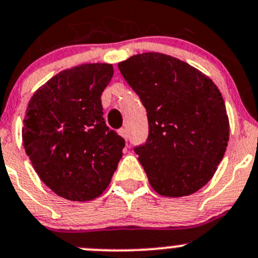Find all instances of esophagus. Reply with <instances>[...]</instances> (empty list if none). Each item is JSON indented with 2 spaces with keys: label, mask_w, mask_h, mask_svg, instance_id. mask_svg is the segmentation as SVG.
<instances>
[{
  "label": "esophagus",
  "mask_w": 258,
  "mask_h": 258,
  "mask_svg": "<svg viewBox=\"0 0 258 258\" xmlns=\"http://www.w3.org/2000/svg\"><path fill=\"white\" fill-rule=\"evenodd\" d=\"M118 134H119V136L123 137L124 140L128 139V132H127L126 128H119V130H118Z\"/></svg>",
  "instance_id": "obj_1"
}]
</instances>
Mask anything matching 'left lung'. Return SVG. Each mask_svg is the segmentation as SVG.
<instances>
[{"label":"left lung","instance_id":"left-lung-1","mask_svg":"<svg viewBox=\"0 0 258 258\" xmlns=\"http://www.w3.org/2000/svg\"><path fill=\"white\" fill-rule=\"evenodd\" d=\"M147 111L148 137L135 152L166 197L195 194L212 178L230 136L225 101L206 75L172 56L147 52L118 63Z\"/></svg>","mask_w":258,"mask_h":258}]
</instances>
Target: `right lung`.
I'll return each instance as SVG.
<instances>
[{
	"instance_id": "right-lung-1",
	"label": "right lung",
	"mask_w": 258,
	"mask_h": 258,
	"mask_svg": "<svg viewBox=\"0 0 258 258\" xmlns=\"http://www.w3.org/2000/svg\"><path fill=\"white\" fill-rule=\"evenodd\" d=\"M112 76V64H80L48 80L28 102L26 153L43 183L66 200L100 196L122 157L124 140L106 126L101 103Z\"/></svg>"
}]
</instances>
